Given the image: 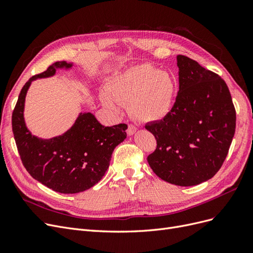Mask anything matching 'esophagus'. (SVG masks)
<instances>
[{
  "mask_svg": "<svg viewBox=\"0 0 253 253\" xmlns=\"http://www.w3.org/2000/svg\"><path fill=\"white\" fill-rule=\"evenodd\" d=\"M136 131H137V127H136L135 126H133V125H128L127 129H126V133H127V135H128V136H132V135H134V134L136 133Z\"/></svg>",
  "mask_w": 253,
  "mask_h": 253,
  "instance_id": "obj_1",
  "label": "esophagus"
}]
</instances>
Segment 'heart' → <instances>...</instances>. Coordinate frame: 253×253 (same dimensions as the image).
<instances>
[{
	"instance_id": "heart-1",
	"label": "heart",
	"mask_w": 253,
	"mask_h": 253,
	"mask_svg": "<svg viewBox=\"0 0 253 253\" xmlns=\"http://www.w3.org/2000/svg\"><path fill=\"white\" fill-rule=\"evenodd\" d=\"M176 81L168 72L142 64L114 77L105 85L101 100L106 109L119 112L126 105L132 116L143 122L163 120L172 110Z\"/></svg>"
}]
</instances>
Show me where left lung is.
<instances>
[{"mask_svg":"<svg viewBox=\"0 0 253 253\" xmlns=\"http://www.w3.org/2000/svg\"><path fill=\"white\" fill-rule=\"evenodd\" d=\"M179 90L171 112L145 128L155 136L148 163L158 177L189 187L212 178L227 157L236 115L230 91L218 75L177 56Z\"/></svg>","mask_w":253,"mask_h":253,"instance_id":"8db88e82","label":"left lung"}]
</instances>
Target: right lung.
<instances>
[{"instance_id": "obj_1", "label": "right lung", "mask_w": 253, "mask_h": 253, "mask_svg": "<svg viewBox=\"0 0 253 253\" xmlns=\"http://www.w3.org/2000/svg\"><path fill=\"white\" fill-rule=\"evenodd\" d=\"M74 63L58 61L30 78L21 89L12 113V132L23 166L33 177L59 193L83 192L100 181L109 169L114 149L126 138L127 126H104L91 113H80L73 126L49 139L30 133L24 119L25 97L32 82L48 78Z\"/></svg>"}]
</instances>
